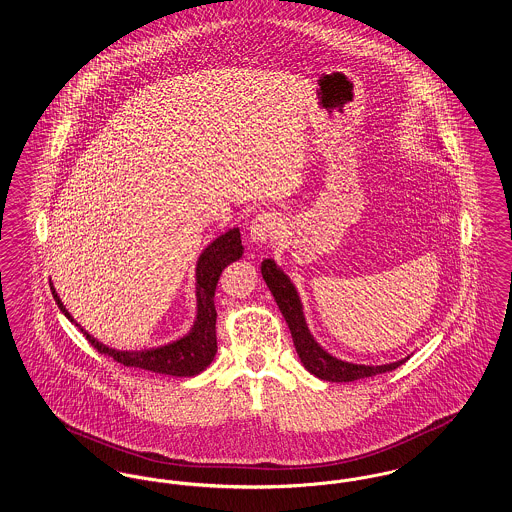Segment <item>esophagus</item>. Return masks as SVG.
<instances>
[{
  "label": "esophagus",
  "instance_id": "esophagus-1",
  "mask_svg": "<svg viewBox=\"0 0 512 512\" xmlns=\"http://www.w3.org/2000/svg\"><path fill=\"white\" fill-rule=\"evenodd\" d=\"M280 234H282V219L278 213H272V211L259 213L249 224V236L253 244H267L270 240H276Z\"/></svg>",
  "mask_w": 512,
  "mask_h": 512
}]
</instances>
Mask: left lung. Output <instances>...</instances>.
I'll return each mask as SVG.
<instances>
[{"instance_id": "left-lung-1", "label": "left lung", "mask_w": 512, "mask_h": 512, "mask_svg": "<svg viewBox=\"0 0 512 512\" xmlns=\"http://www.w3.org/2000/svg\"><path fill=\"white\" fill-rule=\"evenodd\" d=\"M261 272L267 282L268 290L274 295V301H276L280 313L284 315L288 326H290L293 345H295V351H297L301 363L320 380L353 382V380H361V378L395 370L397 366L403 365L409 359V357H405V359H401L397 363H390V365L370 366L353 365V363H345L341 359L332 357L311 336L307 322H305V315H303V305L299 301V295H297L295 286L290 282V278L276 267V263L272 259H265L261 263Z\"/></svg>"}]
</instances>
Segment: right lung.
I'll list each match as a JSON object with an SVG mask.
<instances>
[{
    "label": "right lung",
    "mask_w": 512,
    "mask_h": 512,
    "mask_svg": "<svg viewBox=\"0 0 512 512\" xmlns=\"http://www.w3.org/2000/svg\"><path fill=\"white\" fill-rule=\"evenodd\" d=\"M242 255H244V245H242L238 228H230L228 232H224L217 240H213L211 244L207 245L203 249V253L199 255L197 267H195L197 315H195L192 330L180 340L171 341L167 345L153 347V349H142V351L111 349L96 340L94 336H90L65 309L53 284H49V286H51L53 299H55L57 307L61 309V313L80 328V332L86 336V340L90 341L99 353L113 357L117 363L124 366H134V368L178 376V378H192L195 374L203 372L215 359V353H217V330H215L217 282H219L220 272L230 263L238 261Z\"/></svg>",
    "instance_id": "right-lung-1"
}]
</instances>
